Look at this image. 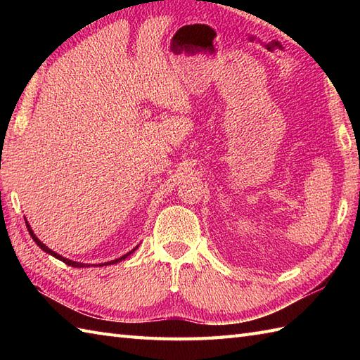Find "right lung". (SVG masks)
I'll list each match as a JSON object with an SVG mask.
<instances>
[{
	"label": "right lung",
	"mask_w": 360,
	"mask_h": 360,
	"mask_svg": "<svg viewBox=\"0 0 360 360\" xmlns=\"http://www.w3.org/2000/svg\"><path fill=\"white\" fill-rule=\"evenodd\" d=\"M26 226H27V231H29V233H30V236H32V240L37 243V246L40 248V249H43L46 254H49V255H52V257H56V258H58V259H62V262L65 263V264H68V266H72V267H86V266H91V264H83V263H79V262H72V259H68V258H65V257H62V255H58L57 252H53L52 249H49L48 246H46V244H43L40 240L37 238V235L34 233V231L32 229H30V226H29V223L26 221ZM137 248H134L133 250H129L128 254H125V255H122L120 258H116V259H112V262H106V263H102V264H98V266H108V264H116V263H119V262H122V259H125L128 255H131L133 252L136 250Z\"/></svg>",
	"instance_id": "right-lung-1"
}]
</instances>
